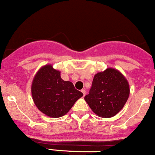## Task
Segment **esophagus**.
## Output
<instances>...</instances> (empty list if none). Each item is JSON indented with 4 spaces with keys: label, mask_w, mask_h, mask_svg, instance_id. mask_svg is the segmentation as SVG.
I'll list each match as a JSON object with an SVG mask.
<instances>
[{
    "label": "esophagus",
    "mask_w": 155,
    "mask_h": 155,
    "mask_svg": "<svg viewBox=\"0 0 155 155\" xmlns=\"http://www.w3.org/2000/svg\"><path fill=\"white\" fill-rule=\"evenodd\" d=\"M81 91H82V93H83V94H84V96L86 95V90H85V89H82V90H81Z\"/></svg>",
    "instance_id": "obj_1"
}]
</instances>
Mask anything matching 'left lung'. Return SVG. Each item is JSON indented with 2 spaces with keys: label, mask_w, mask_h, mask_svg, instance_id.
Instances as JSON below:
<instances>
[{
  "label": "left lung",
  "mask_w": 155,
  "mask_h": 155,
  "mask_svg": "<svg viewBox=\"0 0 155 155\" xmlns=\"http://www.w3.org/2000/svg\"><path fill=\"white\" fill-rule=\"evenodd\" d=\"M129 91L124 76L119 71L109 68L94 75L89 94L84 99L99 117H111L123 109Z\"/></svg>",
  "instance_id": "1"
}]
</instances>
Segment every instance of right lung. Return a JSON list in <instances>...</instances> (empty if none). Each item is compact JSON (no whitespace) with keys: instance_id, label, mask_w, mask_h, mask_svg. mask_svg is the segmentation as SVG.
Instances as JSON below:
<instances>
[{"instance_id":"1","label":"right lung","mask_w":155,"mask_h":155,"mask_svg":"<svg viewBox=\"0 0 155 155\" xmlns=\"http://www.w3.org/2000/svg\"><path fill=\"white\" fill-rule=\"evenodd\" d=\"M31 94L41 112L51 117L65 115L84 94L70 81L61 78V72L51 65L43 66L33 79Z\"/></svg>"}]
</instances>
